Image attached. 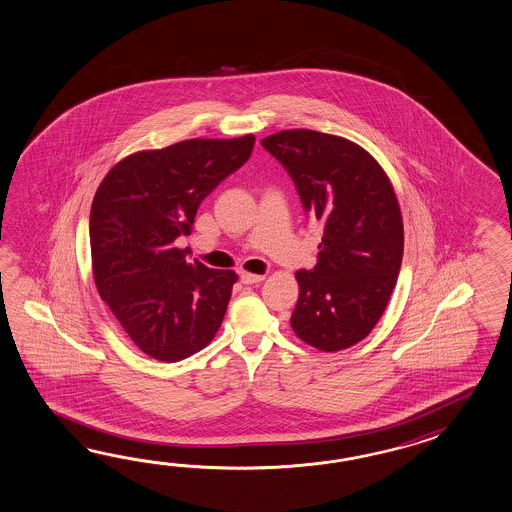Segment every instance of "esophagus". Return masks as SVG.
<instances>
[{"label":"esophagus","instance_id":"34e87169","mask_svg":"<svg viewBox=\"0 0 512 512\" xmlns=\"http://www.w3.org/2000/svg\"><path fill=\"white\" fill-rule=\"evenodd\" d=\"M240 281L244 284H259L264 281V275H255L250 272H240Z\"/></svg>","mask_w":512,"mask_h":512}]
</instances>
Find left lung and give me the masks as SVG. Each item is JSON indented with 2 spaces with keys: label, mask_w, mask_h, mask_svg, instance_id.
Returning <instances> with one entry per match:
<instances>
[{
  "label": "left lung",
  "mask_w": 512,
  "mask_h": 512,
  "mask_svg": "<svg viewBox=\"0 0 512 512\" xmlns=\"http://www.w3.org/2000/svg\"><path fill=\"white\" fill-rule=\"evenodd\" d=\"M262 147L283 163L308 215L325 224L318 264L296 272L297 338L323 353L375 329L397 284L404 226L386 172L365 148L316 130H283Z\"/></svg>",
  "instance_id": "left-lung-1"
}]
</instances>
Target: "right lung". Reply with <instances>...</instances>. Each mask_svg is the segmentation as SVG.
Returning a JSON list of instances; mask_svg holds the SVG:
<instances>
[{
    "label": "right lung",
    "mask_w": 512,
    "mask_h": 512,
    "mask_svg": "<svg viewBox=\"0 0 512 512\" xmlns=\"http://www.w3.org/2000/svg\"><path fill=\"white\" fill-rule=\"evenodd\" d=\"M255 136L187 139L121 159L104 176L90 213L97 292L130 340L159 362L209 345L239 275L187 262L174 248L191 235L207 194L251 156Z\"/></svg>",
    "instance_id": "right-lung-1"
}]
</instances>
